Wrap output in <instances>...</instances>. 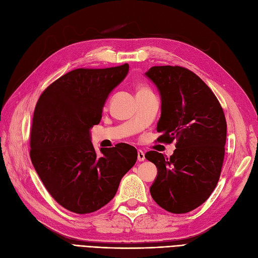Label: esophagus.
I'll use <instances>...</instances> for the list:
<instances>
[{"instance_id": "1", "label": "esophagus", "mask_w": 258, "mask_h": 258, "mask_svg": "<svg viewBox=\"0 0 258 258\" xmlns=\"http://www.w3.org/2000/svg\"><path fill=\"white\" fill-rule=\"evenodd\" d=\"M137 159H138V161H144L145 160V153L141 149L137 150Z\"/></svg>"}]
</instances>
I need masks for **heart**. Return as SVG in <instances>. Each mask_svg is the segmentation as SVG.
Wrapping results in <instances>:
<instances>
[{
    "mask_svg": "<svg viewBox=\"0 0 258 258\" xmlns=\"http://www.w3.org/2000/svg\"><path fill=\"white\" fill-rule=\"evenodd\" d=\"M142 92H150V89L148 87H145V86H142V87L138 88L137 94H142Z\"/></svg>",
    "mask_w": 258,
    "mask_h": 258,
    "instance_id": "heart-1",
    "label": "heart"
}]
</instances>
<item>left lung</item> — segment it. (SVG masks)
Masks as SVG:
<instances>
[{
    "mask_svg": "<svg viewBox=\"0 0 258 258\" xmlns=\"http://www.w3.org/2000/svg\"><path fill=\"white\" fill-rule=\"evenodd\" d=\"M146 76L161 96L160 143L176 141L170 158L151 150L145 158L158 175L150 194L160 207L185 214L208 200L219 181L227 140L220 102L195 73L182 66H153Z\"/></svg>",
    "mask_w": 258,
    "mask_h": 258,
    "instance_id": "1",
    "label": "left lung"
}]
</instances>
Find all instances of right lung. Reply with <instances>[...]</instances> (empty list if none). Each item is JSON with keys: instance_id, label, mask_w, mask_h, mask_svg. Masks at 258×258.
I'll return each mask as SVG.
<instances>
[{"instance_id": "add662e5", "label": "right lung", "mask_w": 258, "mask_h": 258, "mask_svg": "<svg viewBox=\"0 0 258 258\" xmlns=\"http://www.w3.org/2000/svg\"><path fill=\"white\" fill-rule=\"evenodd\" d=\"M127 73V63L73 70L48 86L36 104L30 159L50 195L72 213L90 214L107 205L137 160L128 144L98 155L90 141L109 94Z\"/></svg>"}]
</instances>
